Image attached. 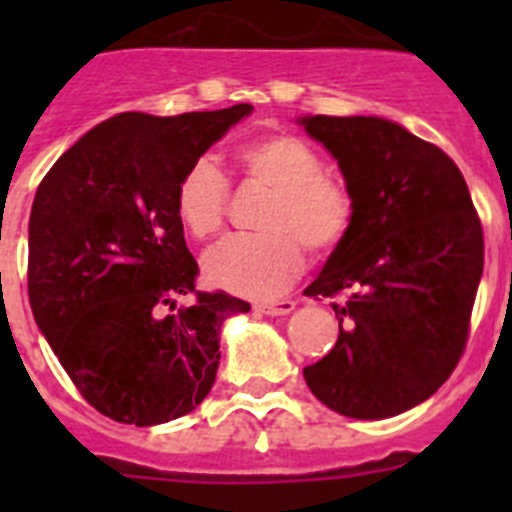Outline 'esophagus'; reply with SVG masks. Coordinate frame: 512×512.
<instances>
[{"instance_id": "1", "label": "esophagus", "mask_w": 512, "mask_h": 512, "mask_svg": "<svg viewBox=\"0 0 512 512\" xmlns=\"http://www.w3.org/2000/svg\"><path fill=\"white\" fill-rule=\"evenodd\" d=\"M256 310L264 312V315H289V312L295 310V302L292 300H274V302H261V305H256Z\"/></svg>"}]
</instances>
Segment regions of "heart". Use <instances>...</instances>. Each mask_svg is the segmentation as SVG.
I'll use <instances>...</instances> for the list:
<instances>
[{
	"label": "heart",
	"mask_w": 512,
	"mask_h": 512,
	"mask_svg": "<svg viewBox=\"0 0 512 512\" xmlns=\"http://www.w3.org/2000/svg\"><path fill=\"white\" fill-rule=\"evenodd\" d=\"M251 179L274 189L261 212L264 233L228 235L202 259L212 287L266 300L300 274L305 243L330 251L346 238L354 220V194L343 179L323 171V158L297 135H264L241 148ZM228 179L210 156L197 158L176 184V215L194 238H207L223 225Z\"/></svg>",
	"instance_id": "obj_1"
}]
</instances>
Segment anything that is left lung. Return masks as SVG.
I'll list each match as a JSON object with an SVG mask.
<instances>
[{
    "mask_svg": "<svg viewBox=\"0 0 512 512\" xmlns=\"http://www.w3.org/2000/svg\"><path fill=\"white\" fill-rule=\"evenodd\" d=\"M338 161L354 220L307 297L333 305L338 341L305 382L325 408L382 420L451 377L467 346L485 241L467 182L441 148L384 117L297 120Z\"/></svg>",
    "mask_w": 512,
    "mask_h": 512,
    "instance_id": "1",
    "label": "left lung"
}]
</instances>
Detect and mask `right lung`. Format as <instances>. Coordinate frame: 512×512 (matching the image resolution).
Here are the masks:
<instances>
[{"mask_svg": "<svg viewBox=\"0 0 512 512\" xmlns=\"http://www.w3.org/2000/svg\"><path fill=\"white\" fill-rule=\"evenodd\" d=\"M251 112H122L76 140L35 192V323L84 400L117 423L146 428L192 413L215 384L220 328L251 310L194 289L200 269L176 215L189 164ZM192 291V306L175 305Z\"/></svg>", "mask_w": 512, "mask_h": 512, "instance_id": "right-lung-1", "label": "right lung"}]
</instances>
